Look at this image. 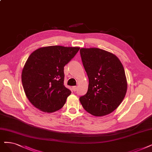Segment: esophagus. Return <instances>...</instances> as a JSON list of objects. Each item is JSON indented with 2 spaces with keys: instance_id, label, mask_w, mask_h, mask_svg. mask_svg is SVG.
<instances>
[{
  "instance_id": "34e87169",
  "label": "esophagus",
  "mask_w": 152,
  "mask_h": 152,
  "mask_svg": "<svg viewBox=\"0 0 152 152\" xmlns=\"http://www.w3.org/2000/svg\"><path fill=\"white\" fill-rule=\"evenodd\" d=\"M72 89H73V90L74 91V92H75V91L77 90V86H74L72 87Z\"/></svg>"
}]
</instances>
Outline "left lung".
<instances>
[{"label": "left lung", "instance_id": "8db88e82", "mask_svg": "<svg viewBox=\"0 0 152 152\" xmlns=\"http://www.w3.org/2000/svg\"><path fill=\"white\" fill-rule=\"evenodd\" d=\"M80 52L89 80L87 93L80 98L81 104L94 116L110 114L126 93L124 66L115 54L99 48H82Z\"/></svg>", "mask_w": 152, "mask_h": 152}]
</instances>
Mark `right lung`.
I'll list each match as a JSON object with an SVG mask.
<instances>
[{"label":"right lung","instance_id":"obj_1","mask_svg":"<svg viewBox=\"0 0 152 152\" xmlns=\"http://www.w3.org/2000/svg\"><path fill=\"white\" fill-rule=\"evenodd\" d=\"M78 47H40L30 54L23 66L22 82L30 102L42 112L61 108L71 94L64 85V66L79 50Z\"/></svg>","mask_w":152,"mask_h":152}]
</instances>
